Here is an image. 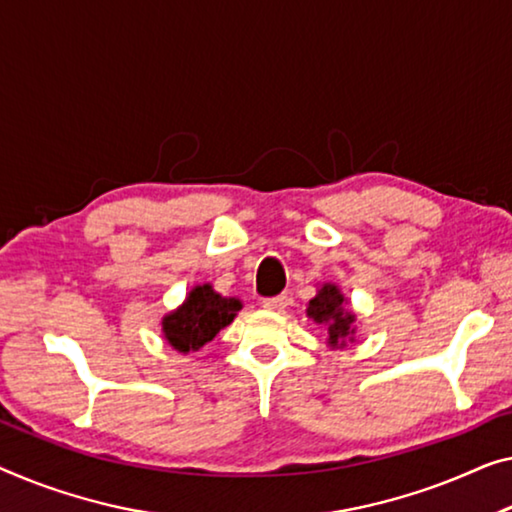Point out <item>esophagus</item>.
<instances>
[{
    "instance_id": "1",
    "label": "esophagus",
    "mask_w": 512,
    "mask_h": 512,
    "mask_svg": "<svg viewBox=\"0 0 512 512\" xmlns=\"http://www.w3.org/2000/svg\"><path fill=\"white\" fill-rule=\"evenodd\" d=\"M289 305V299L285 294H280V296H273V299H264L262 301V308H266V310H273V312H280V310H285Z\"/></svg>"
}]
</instances>
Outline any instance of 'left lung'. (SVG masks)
Listing matches in <instances>:
<instances>
[{"instance_id":"obj_1","label":"left lung","mask_w":512,"mask_h":512,"mask_svg":"<svg viewBox=\"0 0 512 512\" xmlns=\"http://www.w3.org/2000/svg\"><path fill=\"white\" fill-rule=\"evenodd\" d=\"M305 312L312 322L324 326L326 347L345 349L349 342H356V315L335 282H322Z\"/></svg>"}]
</instances>
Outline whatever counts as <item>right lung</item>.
<instances>
[{
	"label": "right lung",
	"mask_w": 512,
	"mask_h": 512,
	"mask_svg": "<svg viewBox=\"0 0 512 512\" xmlns=\"http://www.w3.org/2000/svg\"><path fill=\"white\" fill-rule=\"evenodd\" d=\"M241 308V299L218 294L209 282H202L190 289L177 310L160 319V331L167 345L177 352H197L227 329Z\"/></svg>",
	"instance_id": "1"
}]
</instances>
